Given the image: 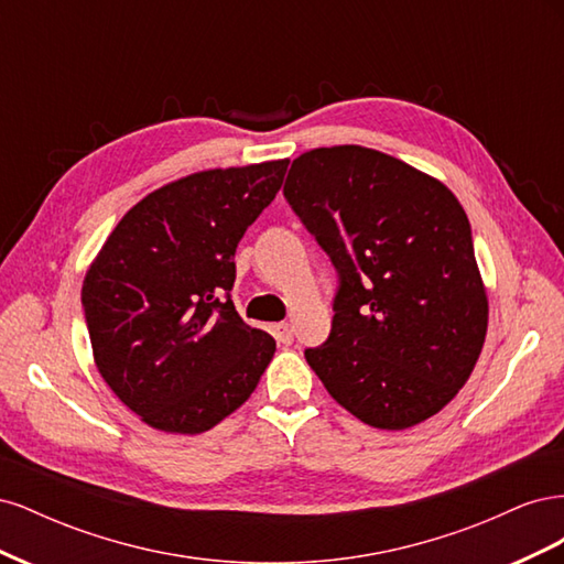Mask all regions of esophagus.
Instances as JSON below:
<instances>
[{
  "mask_svg": "<svg viewBox=\"0 0 564 564\" xmlns=\"http://www.w3.org/2000/svg\"><path fill=\"white\" fill-rule=\"evenodd\" d=\"M272 334H275V338L280 340V344H284V346H289L294 340V327L289 322L275 324V327H272Z\"/></svg>",
  "mask_w": 564,
  "mask_h": 564,
  "instance_id": "1",
  "label": "esophagus"
}]
</instances>
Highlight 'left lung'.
<instances>
[{
    "label": "left lung",
    "mask_w": 564,
    "mask_h": 564,
    "mask_svg": "<svg viewBox=\"0 0 564 564\" xmlns=\"http://www.w3.org/2000/svg\"><path fill=\"white\" fill-rule=\"evenodd\" d=\"M284 197L338 272L332 332L305 348L324 388L373 429L437 414L487 336L464 207L447 185L362 145L303 152Z\"/></svg>",
    "instance_id": "obj_1"
}]
</instances>
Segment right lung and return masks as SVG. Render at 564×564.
Here are the masks:
<instances>
[{
    "label": "right lung",
    "mask_w": 564,
    "mask_h": 564,
    "mask_svg": "<svg viewBox=\"0 0 564 564\" xmlns=\"http://www.w3.org/2000/svg\"><path fill=\"white\" fill-rule=\"evenodd\" d=\"M289 160L209 169L131 207L82 284L100 377L164 433L197 435L245 404L275 352L230 301L235 249Z\"/></svg>",
    "instance_id": "add662e5"
}]
</instances>
